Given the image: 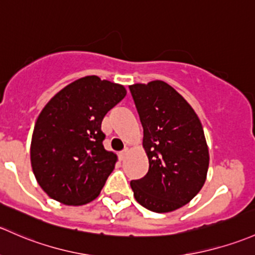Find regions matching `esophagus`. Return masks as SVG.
<instances>
[{"label": "esophagus", "instance_id": "34e87169", "mask_svg": "<svg viewBox=\"0 0 255 255\" xmlns=\"http://www.w3.org/2000/svg\"><path fill=\"white\" fill-rule=\"evenodd\" d=\"M128 151H129V150H128L127 148H126L125 150H122V151L120 152V159H121V160H125L126 157H127V155H128Z\"/></svg>", "mask_w": 255, "mask_h": 255}]
</instances>
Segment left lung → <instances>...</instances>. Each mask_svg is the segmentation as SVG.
<instances>
[{"instance_id": "obj_1", "label": "left lung", "mask_w": 255, "mask_h": 255, "mask_svg": "<svg viewBox=\"0 0 255 255\" xmlns=\"http://www.w3.org/2000/svg\"><path fill=\"white\" fill-rule=\"evenodd\" d=\"M143 126V148L149 170L130 181L134 198L154 213L182 208L204 186L209 149L199 117L171 85L162 80L129 85Z\"/></svg>"}]
</instances>
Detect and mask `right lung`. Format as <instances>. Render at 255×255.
I'll list each match as a JSON object with an SVG mask.
<instances>
[{"label": "right lung", "instance_id": "right-lung-1", "mask_svg": "<svg viewBox=\"0 0 255 255\" xmlns=\"http://www.w3.org/2000/svg\"><path fill=\"white\" fill-rule=\"evenodd\" d=\"M127 94L123 85L96 76L74 80L40 112L30 161L37 183L64 205H84L100 194L117 155L104 148L101 122Z\"/></svg>", "mask_w": 255, "mask_h": 255}]
</instances>
